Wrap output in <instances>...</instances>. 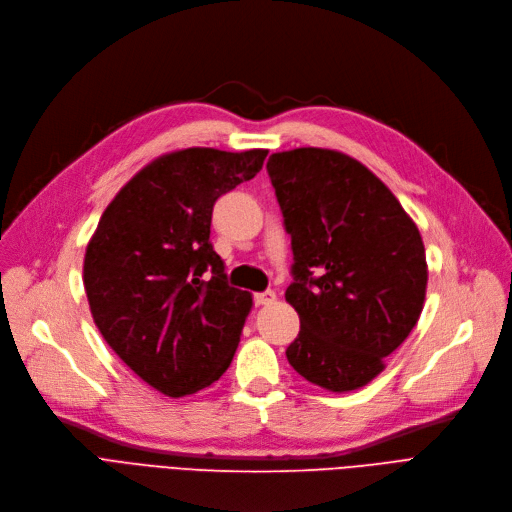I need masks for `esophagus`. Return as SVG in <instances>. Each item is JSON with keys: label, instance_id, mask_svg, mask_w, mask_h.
<instances>
[{"label": "esophagus", "instance_id": "esophagus-1", "mask_svg": "<svg viewBox=\"0 0 512 512\" xmlns=\"http://www.w3.org/2000/svg\"><path fill=\"white\" fill-rule=\"evenodd\" d=\"M275 300H277V296H275V291H271V289L260 291V294H254L256 306H269V304H273Z\"/></svg>", "mask_w": 512, "mask_h": 512}]
</instances>
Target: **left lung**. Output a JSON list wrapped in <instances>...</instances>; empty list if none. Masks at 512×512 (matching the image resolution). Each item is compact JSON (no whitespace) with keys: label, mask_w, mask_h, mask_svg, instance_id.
I'll use <instances>...</instances> for the list:
<instances>
[{"label":"left lung","mask_w":512,"mask_h":512,"mask_svg":"<svg viewBox=\"0 0 512 512\" xmlns=\"http://www.w3.org/2000/svg\"><path fill=\"white\" fill-rule=\"evenodd\" d=\"M266 170L294 250L285 300L300 314V333L287 360L314 385L352 392L385 369L383 358L419 321L421 233L394 193L342 152H279Z\"/></svg>","instance_id":"8db88e82"}]
</instances>
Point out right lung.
Masks as SVG:
<instances>
[{"mask_svg": "<svg viewBox=\"0 0 512 512\" xmlns=\"http://www.w3.org/2000/svg\"><path fill=\"white\" fill-rule=\"evenodd\" d=\"M269 150L187 148L143 166L87 243L91 316L127 367L168 398L229 369L252 294L227 283L210 243L214 202L262 168Z\"/></svg>", "mask_w": 512, "mask_h": 512, "instance_id": "add662e5", "label": "right lung"}]
</instances>
